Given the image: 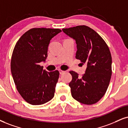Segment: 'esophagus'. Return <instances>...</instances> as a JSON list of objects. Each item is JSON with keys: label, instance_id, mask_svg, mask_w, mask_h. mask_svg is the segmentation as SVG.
Returning <instances> with one entry per match:
<instances>
[{"label": "esophagus", "instance_id": "obj_1", "mask_svg": "<svg viewBox=\"0 0 128 128\" xmlns=\"http://www.w3.org/2000/svg\"><path fill=\"white\" fill-rule=\"evenodd\" d=\"M59 72H60V74H63L64 73V72H66L65 71L62 70H61V69L59 70Z\"/></svg>", "mask_w": 128, "mask_h": 128}]
</instances>
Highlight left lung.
<instances>
[{
  "mask_svg": "<svg viewBox=\"0 0 128 128\" xmlns=\"http://www.w3.org/2000/svg\"><path fill=\"white\" fill-rule=\"evenodd\" d=\"M62 31L76 40V58L87 64L82 77L71 71L69 83L72 97L81 103L90 105L99 101L106 93L112 76V56L103 39L86 25L63 28Z\"/></svg>",
  "mask_w": 128,
  "mask_h": 128,
  "instance_id": "8db88e82",
  "label": "left lung"
}]
</instances>
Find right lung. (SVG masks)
Segmentation results:
<instances>
[{
	"label": "right lung",
	"mask_w": 128,
	"mask_h": 128,
	"mask_svg": "<svg viewBox=\"0 0 128 128\" xmlns=\"http://www.w3.org/2000/svg\"><path fill=\"white\" fill-rule=\"evenodd\" d=\"M61 32L60 29H30L14 46L10 62L12 75L20 96L30 104H44L54 98L60 72H47L40 63L47 57L50 40Z\"/></svg>",
	"instance_id": "obj_1"
}]
</instances>
